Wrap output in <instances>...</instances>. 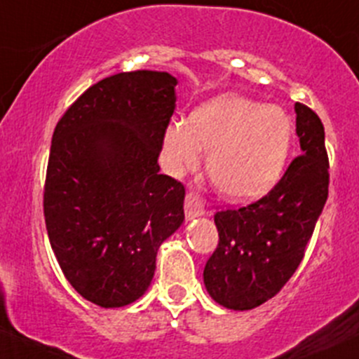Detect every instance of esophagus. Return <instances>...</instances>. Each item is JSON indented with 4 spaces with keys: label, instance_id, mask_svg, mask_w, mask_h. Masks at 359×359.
Returning a JSON list of instances; mask_svg holds the SVG:
<instances>
[{
    "label": "esophagus",
    "instance_id": "esophagus-1",
    "mask_svg": "<svg viewBox=\"0 0 359 359\" xmlns=\"http://www.w3.org/2000/svg\"><path fill=\"white\" fill-rule=\"evenodd\" d=\"M186 215L189 218H194V216L204 215V201L201 198L199 192L189 191L186 194Z\"/></svg>",
    "mask_w": 359,
    "mask_h": 359
}]
</instances>
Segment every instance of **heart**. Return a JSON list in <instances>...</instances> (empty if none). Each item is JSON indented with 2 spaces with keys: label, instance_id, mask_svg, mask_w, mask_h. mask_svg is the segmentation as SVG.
<instances>
[{
  "label": "heart",
  "instance_id": "obj_1",
  "mask_svg": "<svg viewBox=\"0 0 359 359\" xmlns=\"http://www.w3.org/2000/svg\"><path fill=\"white\" fill-rule=\"evenodd\" d=\"M291 135V121L281 109L222 95L196 109L189 124L168 126L163 147L175 172L194 168L201 148L210 151L208 172L215 186L243 201L274 186L288 158Z\"/></svg>",
  "mask_w": 359,
  "mask_h": 359
}]
</instances>
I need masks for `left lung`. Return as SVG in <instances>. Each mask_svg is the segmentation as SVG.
Instances as JSON below:
<instances>
[{"mask_svg": "<svg viewBox=\"0 0 359 359\" xmlns=\"http://www.w3.org/2000/svg\"><path fill=\"white\" fill-rule=\"evenodd\" d=\"M302 153L261 199L216 211L218 247L204 285L219 305L250 310L281 291L305 255L329 196V156L320 117L297 102Z\"/></svg>", "mask_w": 359, "mask_h": 359, "instance_id": "1", "label": "left lung"}]
</instances>
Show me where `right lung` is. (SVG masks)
<instances>
[{
    "instance_id": "right-lung-1",
    "label": "right lung",
    "mask_w": 359,
    "mask_h": 359,
    "mask_svg": "<svg viewBox=\"0 0 359 359\" xmlns=\"http://www.w3.org/2000/svg\"><path fill=\"white\" fill-rule=\"evenodd\" d=\"M175 85L167 71L112 74L86 88L54 129L47 235L71 286L105 309L148 290L156 250L184 222L186 189L158 172Z\"/></svg>"
}]
</instances>
